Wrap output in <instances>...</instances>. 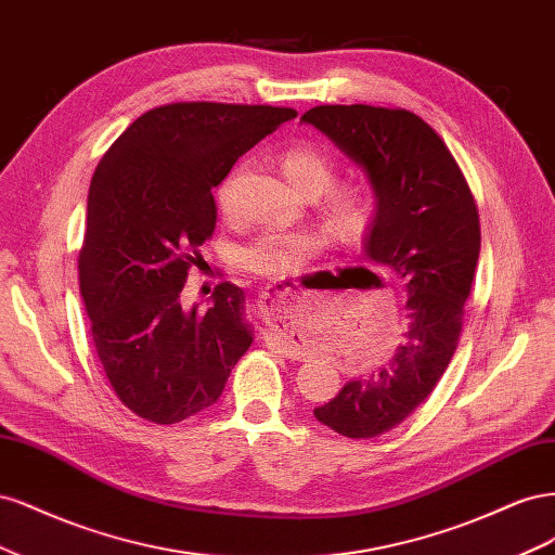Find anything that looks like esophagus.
I'll return each mask as SVG.
<instances>
[{
    "mask_svg": "<svg viewBox=\"0 0 555 555\" xmlns=\"http://www.w3.org/2000/svg\"><path fill=\"white\" fill-rule=\"evenodd\" d=\"M287 296H289V298H294V296H296V292H294V289H287ZM289 357H294V359L298 357V359H300V351H298V349H289Z\"/></svg>",
    "mask_w": 555,
    "mask_h": 555,
    "instance_id": "1",
    "label": "esophagus"
}]
</instances>
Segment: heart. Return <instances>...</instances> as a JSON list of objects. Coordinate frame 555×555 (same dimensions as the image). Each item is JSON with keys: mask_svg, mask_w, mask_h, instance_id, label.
I'll return each instance as SVG.
<instances>
[{"mask_svg": "<svg viewBox=\"0 0 555 555\" xmlns=\"http://www.w3.org/2000/svg\"><path fill=\"white\" fill-rule=\"evenodd\" d=\"M280 166L284 178L300 194H322L326 220L340 238L354 241L371 227L375 208L371 188L363 182H345L331 188L335 176H338V164L324 147L314 143H296L284 150ZM233 182H236V176L231 173L217 188V206L224 215L233 210ZM324 245L326 238L314 229H263L236 249V263L247 275L278 282L304 271Z\"/></svg>", "mask_w": 555, "mask_h": 555, "instance_id": "obj_1", "label": "heart"}]
</instances>
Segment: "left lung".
<instances>
[{
	"mask_svg": "<svg viewBox=\"0 0 555 555\" xmlns=\"http://www.w3.org/2000/svg\"><path fill=\"white\" fill-rule=\"evenodd\" d=\"M300 122L365 173L375 194L365 259L408 294L389 361L314 408L317 422L345 438H377L422 405L456 351L481 247L479 212L456 159L418 115L317 106Z\"/></svg>",
	"mask_w": 555,
	"mask_h": 555,
	"instance_id": "8db88e82",
	"label": "left lung"
}]
</instances>
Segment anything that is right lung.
<instances>
[{"label":"right lung","mask_w":555,"mask_h":555,"mask_svg":"<svg viewBox=\"0 0 555 555\" xmlns=\"http://www.w3.org/2000/svg\"><path fill=\"white\" fill-rule=\"evenodd\" d=\"M294 108L184 102L143 113L92 176L80 296L115 396L155 424L215 405L255 340L245 294L217 284L208 308L182 287L215 231L212 190Z\"/></svg>","instance_id":"1"}]
</instances>
